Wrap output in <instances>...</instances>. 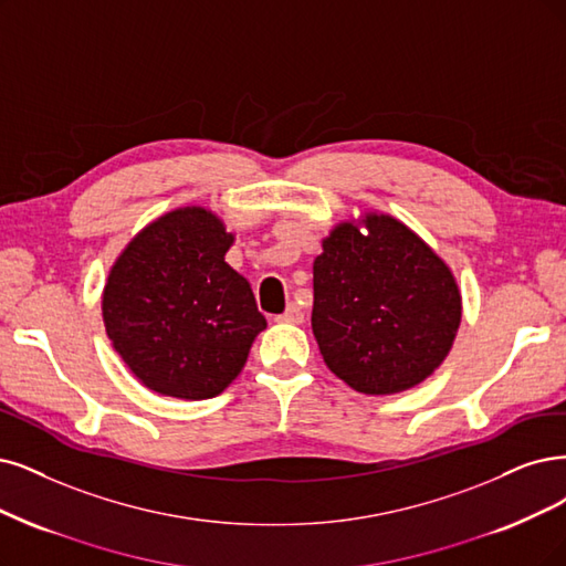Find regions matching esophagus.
I'll use <instances>...</instances> for the list:
<instances>
[{
	"label": "esophagus",
	"mask_w": 566,
	"mask_h": 566,
	"mask_svg": "<svg viewBox=\"0 0 566 566\" xmlns=\"http://www.w3.org/2000/svg\"><path fill=\"white\" fill-rule=\"evenodd\" d=\"M277 319L284 324H303V312L298 305H289Z\"/></svg>",
	"instance_id": "1"
}]
</instances>
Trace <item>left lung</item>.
<instances>
[{
    "instance_id": "left-lung-1",
    "label": "left lung",
    "mask_w": 566,
    "mask_h": 566,
    "mask_svg": "<svg viewBox=\"0 0 566 566\" xmlns=\"http://www.w3.org/2000/svg\"><path fill=\"white\" fill-rule=\"evenodd\" d=\"M322 249L312 268V333L331 373L373 396L424 382L462 322L448 263L406 223L378 212L338 223Z\"/></svg>"
}]
</instances>
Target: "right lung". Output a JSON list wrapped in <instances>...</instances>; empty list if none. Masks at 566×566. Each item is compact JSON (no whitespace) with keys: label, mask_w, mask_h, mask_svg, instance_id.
<instances>
[{"label":"right lung","mask_w":566,"mask_h":566,"mask_svg":"<svg viewBox=\"0 0 566 566\" xmlns=\"http://www.w3.org/2000/svg\"><path fill=\"white\" fill-rule=\"evenodd\" d=\"M233 240L214 212L179 207L142 228L112 265L104 328L144 387L202 401L240 375L265 317L226 263Z\"/></svg>","instance_id":"obj_1"}]
</instances>
